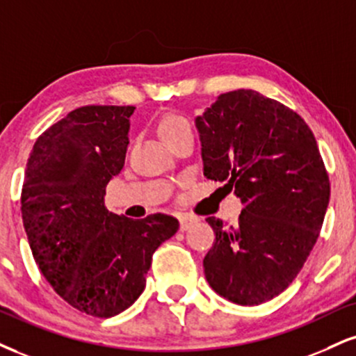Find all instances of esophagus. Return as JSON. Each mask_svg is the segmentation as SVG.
Here are the masks:
<instances>
[{
	"label": "esophagus",
	"mask_w": 356,
	"mask_h": 356,
	"mask_svg": "<svg viewBox=\"0 0 356 356\" xmlns=\"http://www.w3.org/2000/svg\"><path fill=\"white\" fill-rule=\"evenodd\" d=\"M179 222H181V230L184 232V230L189 229V227L194 224V222H197V219H195V217H191V216H182L181 220H179Z\"/></svg>",
	"instance_id": "1"
}]
</instances>
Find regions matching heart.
<instances>
[{
  "label": "heart",
  "instance_id": "obj_1",
  "mask_svg": "<svg viewBox=\"0 0 356 356\" xmlns=\"http://www.w3.org/2000/svg\"><path fill=\"white\" fill-rule=\"evenodd\" d=\"M159 134L162 139L167 143L175 139L177 136L186 134V132H191L192 127L189 121L186 118L177 113H167L159 119Z\"/></svg>",
  "mask_w": 356,
  "mask_h": 356
}]
</instances>
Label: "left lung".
<instances>
[{"instance_id":"1","label":"left lung","mask_w":356,"mask_h":356,"mask_svg":"<svg viewBox=\"0 0 356 356\" xmlns=\"http://www.w3.org/2000/svg\"><path fill=\"white\" fill-rule=\"evenodd\" d=\"M204 175L225 182L243 209L204 257L209 285L238 305L280 295L305 265L322 229L330 181L314 132L286 106L252 89L220 94L197 118Z\"/></svg>"}]
</instances>
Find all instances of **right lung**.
Returning <instances> with one entry per match:
<instances>
[{
  "mask_svg": "<svg viewBox=\"0 0 356 356\" xmlns=\"http://www.w3.org/2000/svg\"><path fill=\"white\" fill-rule=\"evenodd\" d=\"M134 106H83L48 127L29 154L21 216L33 257L76 310L109 318L145 286L152 255L177 232L167 213L127 219L104 205L126 161Z\"/></svg>",
  "mask_w": 356,
  "mask_h": 356,
  "instance_id": "1",
  "label": "right lung"
}]
</instances>
